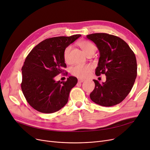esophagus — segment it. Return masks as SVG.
<instances>
[{
	"instance_id": "esophagus-1",
	"label": "esophagus",
	"mask_w": 150,
	"mask_h": 150,
	"mask_svg": "<svg viewBox=\"0 0 150 150\" xmlns=\"http://www.w3.org/2000/svg\"><path fill=\"white\" fill-rule=\"evenodd\" d=\"M84 80L82 79H78V82L79 83H83V82H84Z\"/></svg>"
}]
</instances>
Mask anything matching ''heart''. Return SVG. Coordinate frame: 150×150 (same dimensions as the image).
Listing matches in <instances>:
<instances>
[{
	"label": "heart",
	"instance_id": "obj_1",
	"mask_svg": "<svg viewBox=\"0 0 150 150\" xmlns=\"http://www.w3.org/2000/svg\"><path fill=\"white\" fill-rule=\"evenodd\" d=\"M79 46L87 56L93 54L96 51V47L92 42L88 40H82L79 42ZM71 46H67L64 51V59L66 63L71 62L70 51ZM93 67L90 64H77L71 68V74L79 78H86L92 71Z\"/></svg>",
	"mask_w": 150,
	"mask_h": 150
}]
</instances>
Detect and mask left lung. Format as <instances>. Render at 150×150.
I'll return each instance as SVG.
<instances>
[{"mask_svg": "<svg viewBox=\"0 0 150 150\" xmlns=\"http://www.w3.org/2000/svg\"><path fill=\"white\" fill-rule=\"evenodd\" d=\"M96 44L100 57L96 69V76L106 75L105 83L94 79L95 88L90 94L91 100L103 106H112L128 96L137 76L135 54L125 40L106 33L87 35Z\"/></svg>", "mask_w": 150, "mask_h": 150, "instance_id": "8db88e82", "label": "left lung"}]
</instances>
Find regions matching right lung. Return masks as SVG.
<instances>
[{
    "label": "right lung",
    "instance_id": "right-lung-1",
    "mask_svg": "<svg viewBox=\"0 0 150 150\" xmlns=\"http://www.w3.org/2000/svg\"><path fill=\"white\" fill-rule=\"evenodd\" d=\"M81 36L76 34L44 40L26 57L22 67L21 89L27 101L34 110L52 113L67 104L69 93L78 79L69 76L66 81L56 82L54 77L63 73V68L66 67L65 49Z\"/></svg>",
    "mask_w": 150,
    "mask_h": 150
}]
</instances>
